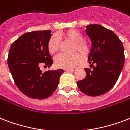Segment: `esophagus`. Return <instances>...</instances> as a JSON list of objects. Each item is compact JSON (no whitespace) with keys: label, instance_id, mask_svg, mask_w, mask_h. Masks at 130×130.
Instances as JSON below:
<instances>
[{"label":"esophagus","instance_id":"obj_1","mask_svg":"<svg viewBox=\"0 0 130 130\" xmlns=\"http://www.w3.org/2000/svg\"><path fill=\"white\" fill-rule=\"evenodd\" d=\"M66 72H73L74 71H76V69H66L65 70Z\"/></svg>","mask_w":130,"mask_h":130}]
</instances>
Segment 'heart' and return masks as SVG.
Listing matches in <instances>:
<instances>
[{
    "mask_svg": "<svg viewBox=\"0 0 130 130\" xmlns=\"http://www.w3.org/2000/svg\"><path fill=\"white\" fill-rule=\"evenodd\" d=\"M68 40L74 42L73 47L74 52H79L84 57H87L91 52V45L88 41L83 40V35L80 31L76 29H69L59 35ZM61 40L57 35H52L47 43V50L51 54L58 52L60 47ZM81 56L78 53L73 54H61L54 59V64L56 67L62 69H72L80 63Z\"/></svg>",
    "mask_w": 130,
    "mask_h": 130,
    "instance_id": "heart-1",
    "label": "heart"
}]
</instances>
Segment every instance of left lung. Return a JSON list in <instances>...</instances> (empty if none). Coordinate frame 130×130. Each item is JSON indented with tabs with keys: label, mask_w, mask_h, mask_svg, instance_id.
<instances>
[{
	"label": "left lung",
	"mask_w": 130,
	"mask_h": 130,
	"mask_svg": "<svg viewBox=\"0 0 130 130\" xmlns=\"http://www.w3.org/2000/svg\"><path fill=\"white\" fill-rule=\"evenodd\" d=\"M85 32L91 41L88 61L92 69H85L87 76L77 85L87 95H102L114 87L120 76L125 63L124 48L113 31L100 24L87 25Z\"/></svg>",
	"instance_id": "8db88e82"
}]
</instances>
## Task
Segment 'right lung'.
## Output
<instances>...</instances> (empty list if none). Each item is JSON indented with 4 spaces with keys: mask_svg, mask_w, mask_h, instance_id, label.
Here are the masks:
<instances>
[{
    "mask_svg": "<svg viewBox=\"0 0 130 130\" xmlns=\"http://www.w3.org/2000/svg\"><path fill=\"white\" fill-rule=\"evenodd\" d=\"M51 30H38L24 33L12 43L7 63L15 85L25 95L43 100L51 95L58 87L64 70H47L43 73L41 65L51 67L52 56L47 43Z\"/></svg>",
    "mask_w": 130,
    "mask_h": 130,
    "instance_id": "1",
    "label": "right lung"
}]
</instances>
